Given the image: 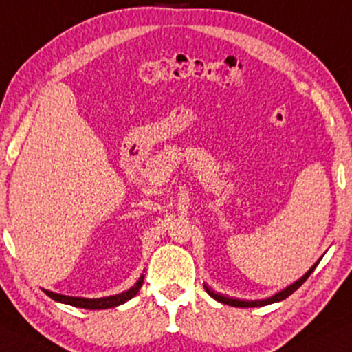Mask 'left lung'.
Returning <instances> with one entry per match:
<instances>
[{"label":"left lung","instance_id":"8db88e82","mask_svg":"<svg viewBox=\"0 0 352 352\" xmlns=\"http://www.w3.org/2000/svg\"><path fill=\"white\" fill-rule=\"evenodd\" d=\"M321 257L318 261L315 262V264L311 265L310 269H308V272H305V275H302V277L298 278V280H295L294 283H290L289 287H285V289H282L280 292H277V294L272 295V297L269 298H264V300H241V298H232V297H228V295H223V294H218V292H214L211 287H208L205 283V289L206 292H208V295L211 298H214L217 302L219 303H226V305H231V307H239V308H252V307H264V305H270V303H275V302H282V300H285L287 297H290L292 294H294L295 290L298 289L302 283L307 280L308 277H310L313 270L316 269V265L320 264Z\"/></svg>","mask_w":352,"mask_h":352}]
</instances>
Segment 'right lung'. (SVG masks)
Masks as SVG:
<instances>
[{"label": "right lung", "mask_w": 352, "mask_h": 352, "mask_svg": "<svg viewBox=\"0 0 352 352\" xmlns=\"http://www.w3.org/2000/svg\"><path fill=\"white\" fill-rule=\"evenodd\" d=\"M144 283V274L139 277V280L131 287L129 290L122 292V294L118 295H109V297H103V298H83V297H69V295H62V294H55V292L45 290V295H49L50 298L55 300L58 303H65V305H72V307H78V308H87V310H107V308H114L118 305L126 303L128 300H131L134 295H138L139 289L142 287Z\"/></svg>", "instance_id": "add662e5"}]
</instances>
